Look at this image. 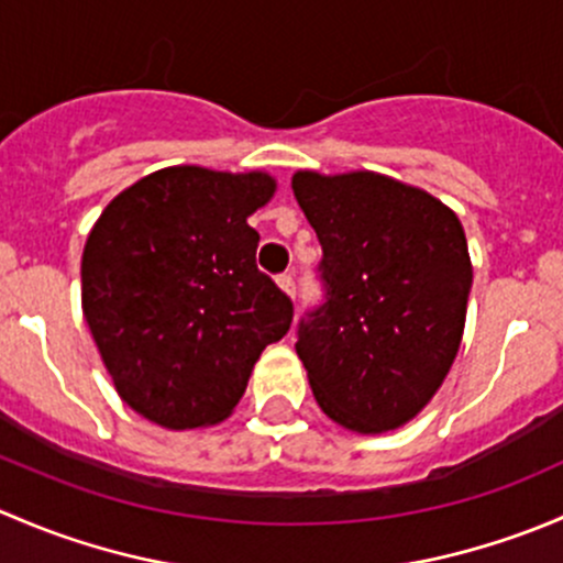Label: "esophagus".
Returning a JSON list of instances; mask_svg holds the SVG:
<instances>
[{
	"label": "esophagus",
	"instance_id": "esophagus-1",
	"mask_svg": "<svg viewBox=\"0 0 563 563\" xmlns=\"http://www.w3.org/2000/svg\"><path fill=\"white\" fill-rule=\"evenodd\" d=\"M277 286H280L288 297H294V294H297V280H294V272H283V275H277Z\"/></svg>",
	"mask_w": 563,
	"mask_h": 563
}]
</instances>
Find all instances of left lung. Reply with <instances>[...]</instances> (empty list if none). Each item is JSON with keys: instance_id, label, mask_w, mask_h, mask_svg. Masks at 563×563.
<instances>
[{"instance_id": "obj_1", "label": "left lung", "mask_w": 563, "mask_h": 563, "mask_svg": "<svg viewBox=\"0 0 563 563\" xmlns=\"http://www.w3.org/2000/svg\"><path fill=\"white\" fill-rule=\"evenodd\" d=\"M291 187L323 250V302L297 329L310 389L343 428H400L444 384L463 340L474 277L463 225L384 174L297 172Z\"/></svg>"}]
</instances>
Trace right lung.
<instances>
[{
  "instance_id": "obj_1",
  "label": "right lung",
  "mask_w": 563,
  "mask_h": 563,
  "mask_svg": "<svg viewBox=\"0 0 563 563\" xmlns=\"http://www.w3.org/2000/svg\"><path fill=\"white\" fill-rule=\"evenodd\" d=\"M264 172L172 166L119 192L89 231L81 305L119 397L168 430L218 424L294 305L255 266Z\"/></svg>"
}]
</instances>
